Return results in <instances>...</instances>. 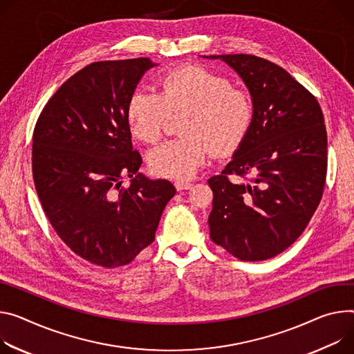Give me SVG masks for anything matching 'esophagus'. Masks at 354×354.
Segmentation results:
<instances>
[{"label": "esophagus", "instance_id": "obj_1", "mask_svg": "<svg viewBox=\"0 0 354 354\" xmlns=\"http://www.w3.org/2000/svg\"><path fill=\"white\" fill-rule=\"evenodd\" d=\"M192 186H194V185H192V183H189V182H175V187H176V190H187V189H190Z\"/></svg>", "mask_w": 354, "mask_h": 354}]
</instances>
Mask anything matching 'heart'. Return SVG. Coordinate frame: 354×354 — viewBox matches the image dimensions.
<instances>
[{
  "label": "heart",
  "mask_w": 354,
  "mask_h": 354,
  "mask_svg": "<svg viewBox=\"0 0 354 354\" xmlns=\"http://www.w3.org/2000/svg\"><path fill=\"white\" fill-rule=\"evenodd\" d=\"M185 111L180 133L148 153L149 169L162 178L189 179L214 151H236L254 118L248 91L232 87L230 79L205 66L171 69L159 77V91L137 88L128 99L125 117L131 134L147 144L156 142L171 114Z\"/></svg>",
  "instance_id": "1"
}]
</instances>
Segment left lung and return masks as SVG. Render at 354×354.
Here are the masks:
<instances>
[{"label": "left lung", "instance_id": "left-lung-1", "mask_svg": "<svg viewBox=\"0 0 354 354\" xmlns=\"http://www.w3.org/2000/svg\"><path fill=\"white\" fill-rule=\"evenodd\" d=\"M205 57L233 68L254 103L248 134L221 175L207 180L210 239L239 260H268L295 243L322 199L324 113L315 95L270 60L243 53Z\"/></svg>", "mask_w": 354, "mask_h": 354}]
</instances>
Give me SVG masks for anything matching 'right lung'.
I'll return each instance as SVG.
<instances>
[{"label":"right lung","mask_w":354,"mask_h":354,"mask_svg":"<svg viewBox=\"0 0 354 354\" xmlns=\"http://www.w3.org/2000/svg\"><path fill=\"white\" fill-rule=\"evenodd\" d=\"M148 57L90 63L44 107L32 137V172L52 227L83 260L130 264L153 239L176 194L167 179L140 174L125 109ZM132 178L127 188L122 179Z\"/></svg>","instance_id":"right-lung-1"}]
</instances>
